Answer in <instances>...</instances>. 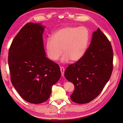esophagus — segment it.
<instances>
[{
    "label": "esophagus",
    "instance_id": "obj_1",
    "mask_svg": "<svg viewBox=\"0 0 123 123\" xmlns=\"http://www.w3.org/2000/svg\"><path fill=\"white\" fill-rule=\"evenodd\" d=\"M60 70H61L62 76H63V75H64V68L63 67H60Z\"/></svg>",
    "mask_w": 123,
    "mask_h": 123
}]
</instances>
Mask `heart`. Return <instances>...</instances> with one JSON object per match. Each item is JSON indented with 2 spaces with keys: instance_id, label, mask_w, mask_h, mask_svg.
<instances>
[{
  "instance_id": "b5f03b06",
  "label": "heart",
  "mask_w": 123,
  "mask_h": 123,
  "mask_svg": "<svg viewBox=\"0 0 123 123\" xmlns=\"http://www.w3.org/2000/svg\"><path fill=\"white\" fill-rule=\"evenodd\" d=\"M89 32L85 26H64L57 30L53 38L46 41L48 55L51 60L57 61L63 53L62 62L71 59L78 61L84 57L88 48Z\"/></svg>"
}]
</instances>
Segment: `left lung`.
Listing matches in <instances>:
<instances>
[{
  "instance_id": "left-lung-1",
  "label": "left lung",
  "mask_w": 123,
  "mask_h": 123,
  "mask_svg": "<svg viewBox=\"0 0 123 123\" xmlns=\"http://www.w3.org/2000/svg\"><path fill=\"white\" fill-rule=\"evenodd\" d=\"M113 50L110 42L98 28L81 59L67 67V80L74 85L70 95L73 101L84 104L100 94L109 81L113 70Z\"/></svg>"
}]
</instances>
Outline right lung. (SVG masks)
<instances>
[{
  "label": "right lung",
  "mask_w": 123,
  "mask_h": 123,
  "mask_svg": "<svg viewBox=\"0 0 123 123\" xmlns=\"http://www.w3.org/2000/svg\"><path fill=\"white\" fill-rule=\"evenodd\" d=\"M44 30L40 23L26 24L14 38L9 50L12 85L23 99L35 104L48 99L52 86L61 75L59 66L45 56Z\"/></svg>",
  "instance_id": "obj_1"
}]
</instances>
